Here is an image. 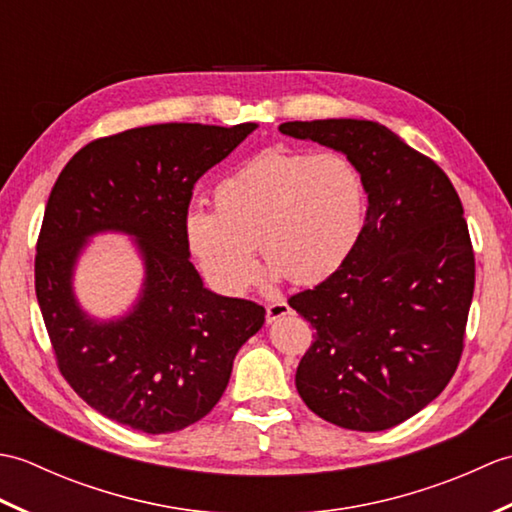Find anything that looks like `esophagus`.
<instances>
[{
	"instance_id": "1",
	"label": "esophagus",
	"mask_w": 512,
	"mask_h": 512,
	"mask_svg": "<svg viewBox=\"0 0 512 512\" xmlns=\"http://www.w3.org/2000/svg\"><path fill=\"white\" fill-rule=\"evenodd\" d=\"M290 310L292 308L288 306L284 299L273 301V303H268V308H266V319H268V323H273V321H277L281 317H286V314H290Z\"/></svg>"
}]
</instances>
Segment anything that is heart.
Segmentation results:
<instances>
[{"label":"heart","instance_id":"b5f03b06","mask_svg":"<svg viewBox=\"0 0 512 512\" xmlns=\"http://www.w3.org/2000/svg\"><path fill=\"white\" fill-rule=\"evenodd\" d=\"M213 206L193 209L184 231L213 284L239 295L257 277L255 246L292 284L339 270L361 237L367 191L361 171L336 151L268 149L217 184Z\"/></svg>","mask_w":512,"mask_h":512}]
</instances>
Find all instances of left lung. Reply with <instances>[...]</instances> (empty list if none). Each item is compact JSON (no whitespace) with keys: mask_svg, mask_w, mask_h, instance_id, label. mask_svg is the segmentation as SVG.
<instances>
[{"mask_svg":"<svg viewBox=\"0 0 512 512\" xmlns=\"http://www.w3.org/2000/svg\"><path fill=\"white\" fill-rule=\"evenodd\" d=\"M279 132L341 151L367 191L350 257L288 299L314 330L297 391L336 427L391 429L440 396L464 350L475 255L460 195L436 162L374 121H292Z\"/></svg>","mask_w":512,"mask_h":512,"instance_id":"8db88e82","label":"left lung"}]
</instances>
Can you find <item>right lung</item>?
<instances>
[{
	"label": "right lung",
	"instance_id": "obj_1",
	"mask_svg": "<svg viewBox=\"0 0 512 512\" xmlns=\"http://www.w3.org/2000/svg\"><path fill=\"white\" fill-rule=\"evenodd\" d=\"M255 127L127 129L76 151L54 182L37 239V301L59 372L105 418L154 436L198 422L264 325L259 303L204 288L184 231L195 182ZM103 230L134 234L146 264L137 306L114 322L88 318L71 290L84 242Z\"/></svg>",
	"mask_w": 512,
	"mask_h": 512
}]
</instances>
